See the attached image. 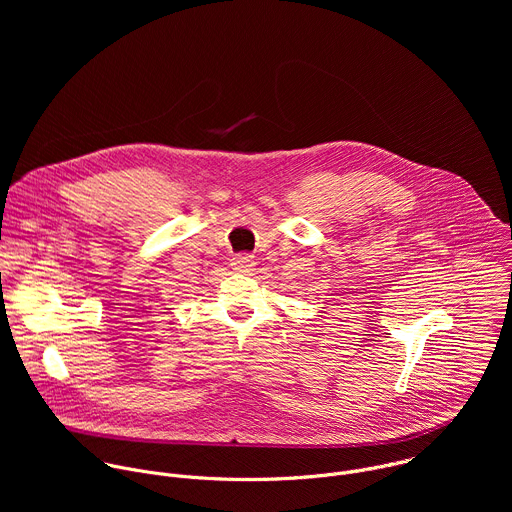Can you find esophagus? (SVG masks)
<instances>
[{
	"label": "esophagus",
	"instance_id": "obj_1",
	"mask_svg": "<svg viewBox=\"0 0 512 512\" xmlns=\"http://www.w3.org/2000/svg\"><path fill=\"white\" fill-rule=\"evenodd\" d=\"M233 269L235 271H241V273H249V271H253V267H255V259L251 257V255H239V257H235L233 259Z\"/></svg>",
	"mask_w": 512,
	"mask_h": 512
}]
</instances>
